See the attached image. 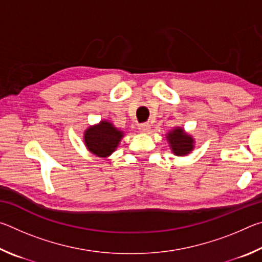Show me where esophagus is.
Segmentation results:
<instances>
[{
	"mask_svg": "<svg viewBox=\"0 0 262 262\" xmlns=\"http://www.w3.org/2000/svg\"><path fill=\"white\" fill-rule=\"evenodd\" d=\"M139 129L141 133H148L150 130V125L149 123H141L139 126Z\"/></svg>",
	"mask_w": 262,
	"mask_h": 262,
	"instance_id": "obj_1",
	"label": "esophagus"
}]
</instances>
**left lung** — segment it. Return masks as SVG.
Returning <instances> with one entry per match:
<instances>
[{"label":"left lung","mask_w":262,"mask_h":262,"mask_svg":"<svg viewBox=\"0 0 262 262\" xmlns=\"http://www.w3.org/2000/svg\"><path fill=\"white\" fill-rule=\"evenodd\" d=\"M166 141L172 154L176 156H187L193 151L195 140L194 137L185 132L184 128L174 127L166 133Z\"/></svg>","instance_id":"1"}]
</instances>
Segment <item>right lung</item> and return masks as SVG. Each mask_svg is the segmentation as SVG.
<instances>
[{"label":"right lung","instance_id":"obj_1","mask_svg":"<svg viewBox=\"0 0 262 262\" xmlns=\"http://www.w3.org/2000/svg\"><path fill=\"white\" fill-rule=\"evenodd\" d=\"M123 135V130L115 127L112 122L101 120L84 130L83 141L86 149L95 156L107 158L117 150Z\"/></svg>","mask_w":262,"mask_h":262}]
</instances>
